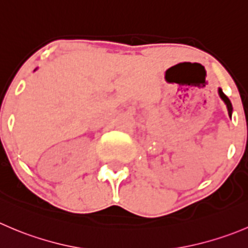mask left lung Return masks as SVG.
Here are the masks:
<instances>
[{"instance_id":"1","label":"left lung","mask_w":248,"mask_h":248,"mask_svg":"<svg viewBox=\"0 0 248 248\" xmlns=\"http://www.w3.org/2000/svg\"><path fill=\"white\" fill-rule=\"evenodd\" d=\"M218 92H219V95H220V98H222V99L224 100V103H225V104H227V108H228V114H229V116L232 117V103H230L229 98H228L227 95H225L224 93H223V91H222V90H219V91H218Z\"/></svg>"}]
</instances>
